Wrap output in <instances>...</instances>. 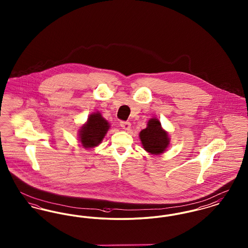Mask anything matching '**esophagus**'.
<instances>
[{
	"label": "esophagus",
	"instance_id": "1",
	"mask_svg": "<svg viewBox=\"0 0 248 248\" xmlns=\"http://www.w3.org/2000/svg\"><path fill=\"white\" fill-rule=\"evenodd\" d=\"M120 125L124 130H129L130 127H131V124H130L129 122H124L123 121V122L120 123Z\"/></svg>",
	"mask_w": 248,
	"mask_h": 248
}]
</instances>
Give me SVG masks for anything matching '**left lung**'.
Listing matches in <instances>:
<instances>
[{
  "label": "left lung",
  "instance_id": "8db88e82",
  "mask_svg": "<svg viewBox=\"0 0 248 248\" xmlns=\"http://www.w3.org/2000/svg\"><path fill=\"white\" fill-rule=\"evenodd\" d=\"M144 150L151 154H163L169 145L168 133L162 128L158 119H150L147 127L140 133Z\"/></svg>",
  "mask_w": 248,
  "mask_h": 248
}]
</instances>
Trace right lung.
<instances>
[{
	"mask_svg": "<svg viewBox=\"0 0 248 248\" xmlns=\"http://www.w3.org/2000/svg\"><path fill=\"white\" fill-rule=\"evenodd\" d=\"M109 129V124L99 112H94L79 130V139L84 149H92L99 145Z\"/></svg>",
	"mask_w": 248,
	"mask_h": 248,
	"instance_id": "obj_1",
	"label": "right lung"
}]
</instances>
